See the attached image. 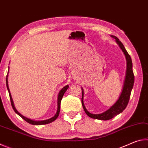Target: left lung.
<instances>
[{"label":"left lung","mask_w":148,"mask_h":148,"mask_svg":"<svg viewBox=\"0 0 148 148\" xmlns=\"http://www.w3.org/2000/svg\"><path fill=\"white\" fill-rule=\"evenodd\" d=\"M115 39L119 47H121L122 51L126 57L127 59V71H126V76H125V79L124 82L123 87V90L121 92V94L120 95L119 99L115 103L113 106H112L110 109H108L107 111L104 112V113L100 114H92L87 111L86 110V107H85L83 102V97H84V91L83 89L82 88V104L83 106L84 110L86 114L89 117H91L93 119H100V120H109L110 119L113 118L114 117L116 116L117 115L119 114L120 113L123 111V110L126 108L127 104L129 103L130 97H131V91L133 87L134 82V76L133 71H132V62L131 60V57L129 56L128 52L125 49V47L123 46L121 41L115 36H112Z\"/></svg>","instance_id":"8db88e82"}]
</instances>
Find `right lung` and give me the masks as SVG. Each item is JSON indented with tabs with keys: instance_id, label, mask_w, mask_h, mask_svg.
<instances>
[{
	"instance_id": "obj_1",
	"label": "right lung",
	"mask_w": 148,
	"mask_h": 148,
	"mask_svg": "<svg viewBox=\"0 0 148 148\" xmlns=\"http://www.w3.org/2000/svg\"><path fill=\"white\" fill-rule=\"evenodd\" d=\"M6 76V87H7V89H8V92H9V95H10V101H11V104H12V108H13V109L14 110V112H16V114H17L19 115V116L20 117H21L22 118H23L25 121H26L27 123H29L30 124H32V125H46V124H48V123H50L53 122V121H55L57 117H58L59 115V112H60V108H61V101L62 100V97H63V95L64 94V92H66V91L67 90V89L69 88V86H66L65 87H64L63 88H62L61 91H59V95H58V102H57V106H58V107H57V113L56 114V115L53 117H51V118H50L49 119H47V120H44V121H33V120H31L30 119H28L27 118V117H24L23 116H22V115L19 113L17 111V110L16 109V108L14 107V102H13V100H12V97H11V94L10 92V90H9V88H8V78H7Z\"/></svg>"
}]
</instances>
